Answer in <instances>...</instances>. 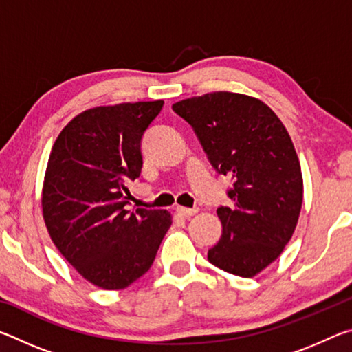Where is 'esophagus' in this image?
Masks as SVG:
<instances>
[{
	"mask_svg": "<svg viewBox=\"0 0 352 352\" xmlns=\"http://www.w3.org/2000/svg\"><path fill=\"white\" fill-rule=\"evenodd\" d=\"M197 211H199L197 208H184V206H178V208H177V212L180 214V216H183V217L194 216V214L197 212Z\"/></svg>",
	"mask_w": 352,
	"mask_h": 352,
	"instance_id": "1",
	"label": "esophagus"
}]
</instances>
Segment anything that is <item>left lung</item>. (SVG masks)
<instances>
[{
  "instance_id": "8db88e82",
  "label": "left lung",
  "mask_w": 352,
  "mask_h": 352,
  "mask_svg": "<svg viewBox=\"0 0 352 352\" xmlns=\"http://www.w3.org/2000/svg\"><path fill=\"white\" fill-rule=\"evenodd\" d=\"M219 174L233 178L231 206L217 208L222 237L208 252L219 269L253 278L292 239L302 205L294 142L275 111L241 93L214 91L175 102Z\"/></svg>"
}]
</instances>
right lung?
Returning <instances> with one entry per match:
<instances>
[{"label":"right lung","instance_id":"1","mask_svg":"<svg viewBox=\"0 0 352 352\" xmlns=\"http://www.w3.org/2000/svg\"><path fill=\"white\" fill-rule=\"evenodd\" d=\"M163 100L94 107L63 127L47 162L41 208L52 242L87 281L126 289L151 269L172 223L164 210L127 211L141 138Z\"/></svg>","mask_w":352,"mask_h":352}]
</instances>
